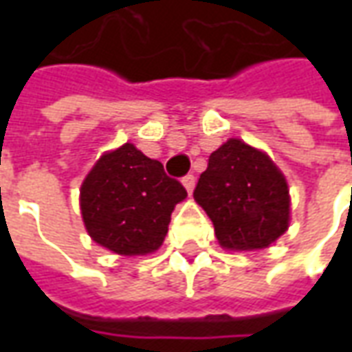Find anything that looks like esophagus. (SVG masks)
<instances>
[{
  "label": "esophagus",
  "mask_w": 352,
  "mask_h": 352,
  "mask_svg": "<svg viewBox=\"0 0 352 352\" xmlns=\"http://www.w3.org/2000/svg\"><path fill=\"white\" fill-rule=\"evenodd\" d=\"M183 184H184V188H186V192L192 194V190H194V184H196V179H194V175L183 177Z\"/></svg>",
  "instance_id": "obj_1"
}]
</instances>
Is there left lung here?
Listing matches in <instances>:
<instances>
[{
    "label": "left lung",
    "instance_id": "obj_1",
    "mask_svg": "<svg viewBox=\"0 0 352 352\" xmlns=\"http://www.w3.org/2000/svg\"><path fill=\"white\" fill-rule=\"evenodd\" d=\"M194 199L213 221L224 249H264L280 237L290 221L288 184L265 153L228 139L199 175Z\"/></svg>",
    "mask_w": 352,
    "mask_h": 352
}]
</instances>
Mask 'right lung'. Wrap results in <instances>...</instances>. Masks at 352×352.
<instances>
[{
  "instance_id": "add662e5",
  "label": "right lung",
  "mask_w": 352,
  "mask_h": 352,
  "mask_svg": "<svg viewBox=\"0 0 352 352\" xmlns=\"http://www.w3.org/2000/svg\"><path fill=\"white\" fill-rule=\"evenodd\" d=\"M186 198L164 166L131 143L105 153L80 186V213L94 241L124 256L154 252Z\"/></svg>"
}]
</instances>
